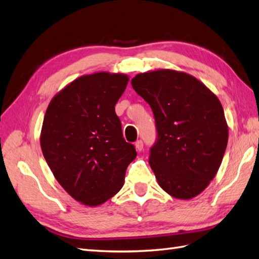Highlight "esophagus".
Listing matches in <instances>:
<instances>
[{"instance_id": "obj_1", "label": "esophagus", "mask_w": 259, "mask_h": 259, "mask_svg": "<svg viewBox=\"0 0 259 259\" xmlns=\"http://www.w3.org/2000/svg\"><path fill=\"white\" fill-rule=\"evenodd\" d=\"M135 147H136V150L137 151H142L143 150V142L141 141V140H138L137 142H136V144H135Z\"/></svg>"}]
</instances>
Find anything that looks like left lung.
<instances>
[{
  "label": "left lung",
  "instance_id": "8db88e82",
  "mask_svg": "<svg viewBox=\"0 0 259 259\" xmlns=\"http://www.w3.org/2000/svg\"><path fill=\"white\" fill-rule=\"evenodd\" d=\"M153 111L158 131L149 163L159 185L179 200L201 194L223 160L228 125L221 101L183 71L157 69L131 79Z\"/></svg>",
  "mask_w": 259,
  "mask_h": 259
}]
</instances>
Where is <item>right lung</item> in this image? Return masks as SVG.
I'll use <instances>...</instances> for the list:
<instances>
[{"label":"right lung","instance_id":"add662e5","mask_svg":"<svg viewBox=\"0 0 259 259\" xmlns=\"http://www.w3.org/2000/svg\"><path fill=\"white\" fill-rule=\"evenodd\" d=\"M124 74L80 76L51 100L40 148L54 177L83 205L98 206L121 190L137 157L125 142L115 106L128 85Z\"/></svg>","mask_w":259,"mask_h":259}]
</instances>
